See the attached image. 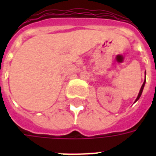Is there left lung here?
I'll return each instance as SVG.
<instances>
[{"mask_svg":"<svg viewBox=\"0 0 156 156\" xmlns=\"http://www.w3.org/2000/svg\"><path fill=\"white\" fill-rule=\"evenodd\" d=\"M145 83H146V72H145V80H144V83H143V85H142V87H141V89L140 90H139V93H138V97H137V99L135 100V102H137V101L139 100V98L141 97V95H142V93H143V88H144V86H145Z\"/></svg>","mask_w":156,"mask_h":156,"instance_id":"1","label":"left lung"}]
</instances>
